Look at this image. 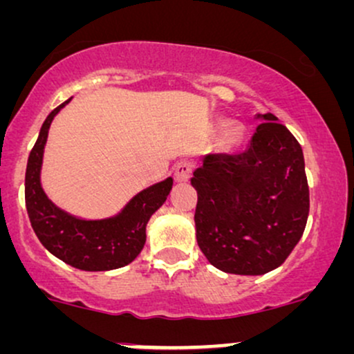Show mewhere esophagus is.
Masks as SVG:
<instances>
[{
	"instance_id": "34e87169",
	"label": "esophagus",
	"mask_w": 354,
	"mask_h": 354,
	"mask_svg": "<svg viewBox=\"0 0 354 354\" xmlns=\"http://www.w3.org/2000/svg\"><path fill=\"white\" fill-rule=\"evenodd\" d=\"M192 170H194V164L190 160H180L174 170V178L177 182H187L192 176Z\"/></svg>"
}]
</instances>
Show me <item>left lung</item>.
I'll return each instance as SVG.
<instances>
[{"mask_svg":"<svg viewBox=\"0 0 354 354\" xmlns=\"http://www.w3.org/2000/svg\"><path fill=\"white\" fill-rule=\"evenodd\" d=\"M250 146L239 154H208L194 172L197 243L208 263L239 276L276 269L307 225L304 152L272 113L257 115Z\"/></svg>","mask_w":354,"mask_h":354,"instance_id":"obj_1","label":"left lung"}]
</instances>
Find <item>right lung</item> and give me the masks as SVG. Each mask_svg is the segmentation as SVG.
Masks as SVG:
<instances>
[{
    "label": "right lung",
    "mask_w": 354,
    "mask_h": 354,
    "mask_svg": "<svg viewBox=\"0 0 354 354\" xmlns=\"http://www.w3.org/2000/svg\"><path fill=\"white\" fill-rule=\"evenodd\" d=\"M67 102L44 121L26 169V208L34 233L47 251L80 270H111L133 263L146 243V225L172 190V177L154 184L106 220H80L68 215L47 198L41 187L44 146L54 116Z\"/></svg>",
    "instance_id": "1"
}]
</instances>
